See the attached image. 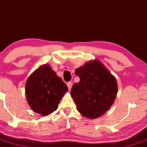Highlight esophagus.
I'll list each match as a JSON object with an SVG mask.
<instances>
[{
    "label": "esophagus",
    "mask_w": 147,
    "mask_h": 147,
    "mask_svg": "<svg viewBox=\"0 0 147 147\" xmlns=\"http://www.w3.org/2000/svg\"><path fill=\"white\" fill-rule=\"evenodd\" d=\"M67 86H68V88L69 90H70L72 88V84L71 83V82H68V84H67Z\"/></svg>",
    "instance_id": "obj_1"
}]
</instances>
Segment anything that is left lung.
Segmentation results:
<instances>
[{
    "label": "left lung",
    "instance_id": "1",
    "mask_svg": "<svg viewBox=\"0 0 147 147\" xmlns=\"http://www.w3.org/2000/svg\"><path fill=\"white\" fill-rule=\"evenodd\" d=\"M80 78L72 86L70 95L82 115L95 119L109 110L117 93L115 77L100 61L94 59L75 70Z\"/></svg>",
    "mask_w": 147,
    "mask_h": 147
}]
</instances>
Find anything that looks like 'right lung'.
<instances>
[{
    "mask_svg": "<svg viewBox=\"0 0 147 147\" xmlns=\"http://www.w3.org/2000/svg\"><path fill=\"white\" fill-rule=\"evenodd\" d=\"M68 87L49 64L38 67L27 79L25 95L34 112L47 116L56 111Z\"/></svg>",
    "mask_w": 147,
    "mask_h": 147,
    "instance_id": "obj_1",
    "label": "right lung"
}]
</instances>
